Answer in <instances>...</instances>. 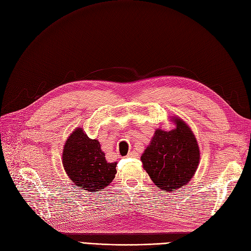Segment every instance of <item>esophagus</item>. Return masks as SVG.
Listing matches in <instances>:
<instances>
[{
    "label": "esophagus",
    "mask_w": 251,
    "mask_h": 251,
    "mask_svg": "<svg viewBox=\"0 0 251 251\" xmlns=\"http://www.w3.org/2000/svg\"><path fill=\"white\" fill-rule=\"evenodd\" d=\"M127 157H131V158H133V157H138V153H137V151H128Z\"/></svg>",
    "instance_id": "1"
}]
</instances>
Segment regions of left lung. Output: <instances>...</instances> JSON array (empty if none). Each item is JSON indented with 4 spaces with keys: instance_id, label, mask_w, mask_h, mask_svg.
<instances>
[{
    "instance_id": "8db88e82",
    "label": "left lung",
    "mask_w": 251,
    "mask_h": 251,
    "mask_svg": "<svg viewBox=\"0 0 251 251\" xmlns=\"http://www.w3.org/2000/svg\"><path fill=\"white\" fill-rule=\"evenodd\" d=\"M176 127L157 128L141 156L143 169L162 191H177L188 183L200 161V150L194 133L183 120L173 117Z\"/></svg>"
}]
</instances>
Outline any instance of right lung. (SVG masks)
<instances>
[{"instance_id":"right-lung-1","label":"right lung","mask_w":251,"mask_h":251,"mask_svg":"<svg viewBox=\"0 0 251 251\" xmlns=\"http://www.w3.org/2000/svg\"><path fill=\"white\" fill-rule=\"evenodd\" d=\"M63 164L72 183L91 193L108 186L117 173V162L105 160L100 141L90 139L81 127L75 128L67 139Z\"/></svg>"}]
</instances>
